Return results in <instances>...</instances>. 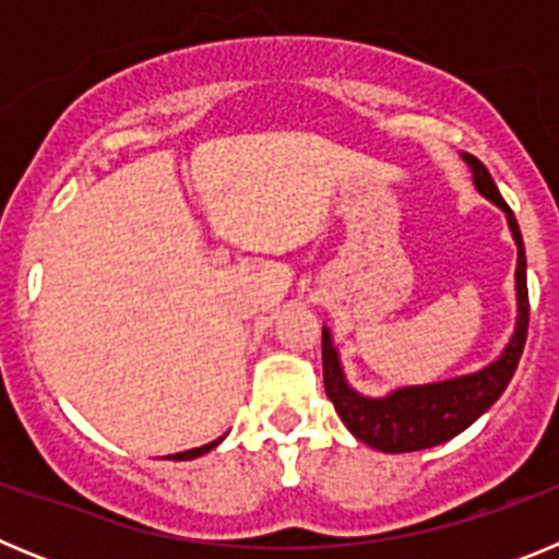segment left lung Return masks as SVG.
Instances as JSON below:
<instances>
[{
  "mask_svg": "<svg viewBox=\"0 0 559 559\" xmlns=\"http://www.w3.org/2000/svg\"><path fill=\"white\" fill-rule=\"evenodd\" d=\"M464 162L471 165L473 179L481 195L501 206L510 221L512 237L518 243V328L512 341L507 344L503 355L492 360L490 367H484L476 374H464V378L442 380L431 386H408L397 389L394 394L383 400H369L355 394L347 386V380L341 374L338 355L333 349L330 333H322V364H324V389H328L330 403L338 412L341 423L367 442L369 448L383 453H408V451H426V448L442 445L464 428L473 426L487 408L503 394L507 383L512 380L521 360L526 333H530V288H526V251H523V237L518 229V221L512 215L510 204L501 199L490 170L464 153Z\"/></svg>",
  "mask_w": 559,
  "mask_h": 559,
  "instance_id": "1",
  "label": "left lung"
}]
</instances>
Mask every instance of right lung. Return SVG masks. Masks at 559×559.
<instances>
[{
  "label": "right lung",
  "mask_w": 559,
  "mask_h": 559,
  "mask_svg": "<svg viewBox=\"0 0 559 559\" xmlns=\"http://www.w3.org/2000/svg\"><path fill=\"white\" fill-rule=\"evenodd\" d=\"M221 439H215V442H210V445H204V448H192V451H185V453H173L170 459H195V456H201V453H206V451H212V448L218 445Z\"/></svg>",
  "instance_id": "right-lung-1"
}]
</instances>
